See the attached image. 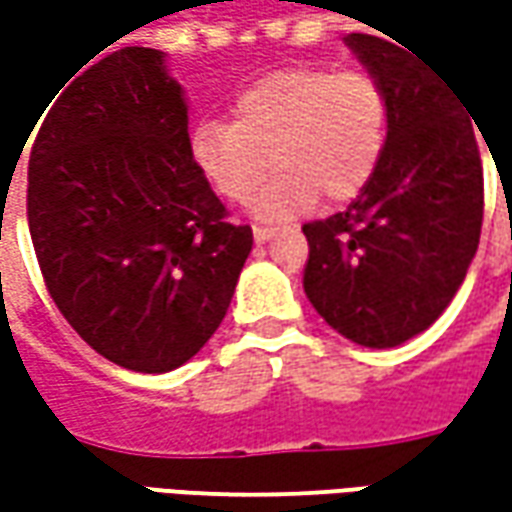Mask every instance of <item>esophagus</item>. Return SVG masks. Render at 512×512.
Segmentation results:
<instances>
[{
  "label": "esophagus",
  "instance_id": "obj_1",
  "mask_svg": "<svg viewBox=\"0 0 512 512\" xmlns=\"http://www.w3.org/2000/svg\"><path fill=\"white\" fill-rule=\"evenodd\" d=\"M276 236V227H253V239H256V245H265Z\"/></svg>",
  "mask_w": 512,
  "mask_h": 512
}]
</instances>
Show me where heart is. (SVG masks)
Returning a JSON list of instances; mask_svg holds the SVG:
<instances>
[{
  "instance_id": "heart-1",
  "label": "heart",
  "mask_w": 512,
  "mask_h": 512,
  "mask_svg": "<svg viewBox=\"0 0 512 512\" xmlns=\"http://www.w3.org/2000/svg\"><path fill=\"white\" fill-rule=\"evenodd\" d=\"M387 96L367 73L279 68L233 96V122L199 119L187 136L196 173L225 202H247L265 179L267 153L279 173L253 199V213L282 219L362 193L387 139Z\"/></svg>"
}]
</instances>
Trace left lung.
<instances>
[{"mask_svg": "<svg viewBox=\"0 0 512 512\" xmlns=\"http://www.w3.org/2000/svg\"><path fill=\"white\" fill-rule=\"evenodd\" d=\"M344 45L387 96L379 168L344 213L305 225V293L316 313L362 347H399L453 302L482 233L476 130L439 70L379 36Z\"/></svg>", "mask_w": 512, "mask_h": 512, "instance_id": "1", "label": "left lung"}]
</instances>
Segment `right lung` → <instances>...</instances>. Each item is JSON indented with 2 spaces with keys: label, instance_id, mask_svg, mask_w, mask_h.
Listing matches in <instances>:
<instances>
[{
  "label": "right lung",
  "instance_id": "add662e5",
  "mask_svg": "<svg viewBox=\"0 0 512 512\" xmlns=\"http://www.w3.org/2000/svg\"><path fill=\"white\" fill-rule=\"evenodd\" d=\"M48 104L28 225L50 299L113 364L176 370L222 325L253 247L190 162L185 88L168 53L122 48Z\"/></svg>",
  "mask_w": 512,
  "mask_h": 512
}]
</instances>
